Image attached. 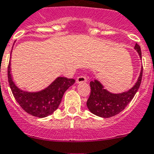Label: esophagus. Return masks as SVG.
<instances>
[{"mask_svg":"<svg viewBox=\"0 0 154 154\" xmlns=\"http://www.w3.org/2000/svg\"><path fill=\"white\" fill-rule=\"evenodd\" d=\"M87 81V78L86 76L80 75L79 77H77V80H76V82L77 83H85V82Z\"/></svg>","mask_w":154,"mask_h":154,"instance_id":"1","label":"esophagus"}]
</instances>
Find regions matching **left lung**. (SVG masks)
<instances>
[{
	"label": "left lung",
	"instance_id": "obj_1",
	"mask_svg": "<svg viewBox=\"0 0 154 154\" xmlns=\"http://www.w3.org/2000/svg\"><path fill=\"white\" fill-rule=\"evenodd\" d=\"M135 49L142 59V51L138 44L135 45ZM143 67H142L137 82L133 88L125 92L113 94L103 88V85L97 80L90 82L91 93L86 102L89 111L95 116L102 118H109L115 116L123 111L129 104L137 92L142 78Z\"/></svg>",
	"mask_w": 154,
	"mask_h": 154
}]
</instances>
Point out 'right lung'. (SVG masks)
<instances>
[{
  "instance_id": "obj_1",
  "label": "right lung",
  "mask_w": 154,
  "mask_h": 154,
  "mask_svg": "<svg viewBox=\"0 0 154 154\" xmlns=\"http://www.w3.org/2000/svg\"><path fill=\"white\" fill-rule=\"evenodd\" d=\"M8 81L14 97L21 108L29 115L38 118L50 116L58 108L66 90L75 82L74 79L59 77L47 88L37 92L23 91L15 86L8 66Z\"/></svg>"
}]
</instances>
